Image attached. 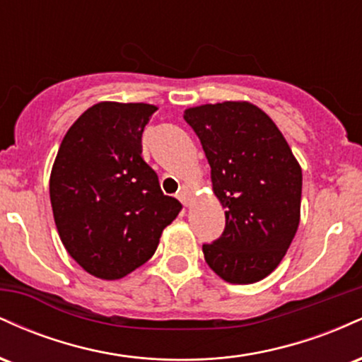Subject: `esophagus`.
Returning <instances> with one entry per match:
<instances>
[{
  "label": "esophagus",
  "mask_w": 362,
  "mask_h": 362,
  "mask_svg": "<svg viewBox=\"0 0 362 362\" xmlns=\"http://www.w3.org/2000/svg\"><path fill=\"white\" fill-rule=\"evenodd\" d=\"M177 197H178V201L182 202V204L189 206V190H187L185 187H182V190L177 194Z\"/></svg>",
  "instance_id": "obj_1"
}]
</instances>
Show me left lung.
<instances>
[{
    "instance_id": "8db88e82",
    "label": "left lung",
    "mask_w": 362,
    "mask_h": 362,
    "mask_svg": "<svg viewBox=\"0 0 362 362\" xmlns=\"http://www.w3.org/2000/svg\"><path fill=\"white\" fill-rule=\"evenodd\" d=\"M185 122L201 139L226 226L204 259L221 279L253 284L288 252L301 209L303 175L272 119L248 102L192 107Z\"/></svg>"
}]
</instances>
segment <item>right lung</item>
Wrapping results in <instances>:
<instances>
[{
	"mask_svg": "<svg viewBox=\"0 0 362 362\" xmlns=\"http://www.w3.org/2000/svg\"><path fill=\"white\" fill-rule=\"evenodd\" d=\"M153 112L149 103L90 107L66 132L52 165L49 192L61 242L100 279H120L151 259L182 209L141 156Z\"/></svg>",
	"mask_w": 362,
	"mask_h": 362,
	"instance_id": "obj_1",
	"label": "right lung"
}]
</instances>
